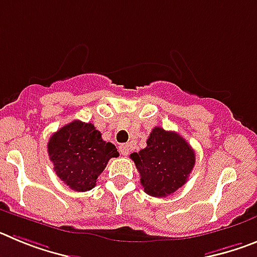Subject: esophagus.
Wrapping results in <instances>:
<instances>
[{"label": "esophagus", "instance_id": "esophagus-1", "mask_svg": "<svg viewBox=\"0 0 257 257\" xmlns=\"http://www.w3.org/2000/svg\"><path fill=\"white\" fill-rule=\"evenodd\" d=\"M119 152H121L122 156H128V153H130V145L121 144L119 145Z\"/></svg>", "mask_w": 257, "mask_h": 257}]
</instances>
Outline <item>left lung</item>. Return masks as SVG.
<instances>
[{"label": "left lung", "mask_w": 257, "mask_h": 257, "mask_svg": "<svg viewBox=\"0 0 257 257\" xmlns=\"http://www.w3.org/2000/svg\"><path fill=\"white\" fill-rule=\"evenodd\" d=\"M130 157L139 171L144 192L158 198L183 187L196 163V154L187 140L162 127H154L147 147Z\"/></svg>", "instance_id": "8db88e82"}]
</instances>
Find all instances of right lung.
<instances>
[{
    "label": "right lung",
    "mask_w": 257,
    "mask_h": 257,
    "mask_svg": "<svg viewBox=\"0 0 257 257\" xmlns=\"http://www.w3.org/2000/svg\"><path fill=\"white\" fill-rule=\"evenodd\" d=\"M47 152L59 179L76 192L92 189L108 161L119 156L114 144L104 142L94 124L78 119L52 134Z\"/></svg>",
    "instance_id": "1"
}]
</instances>
